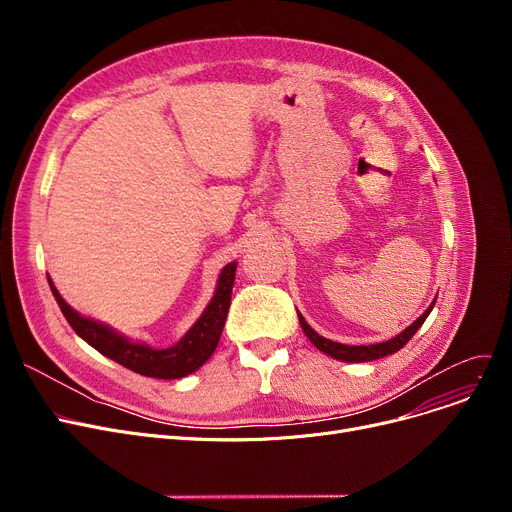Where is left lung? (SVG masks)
Here are the masks:
<instances>
[{"label":"left lung","mask_w":512,"mask_h":512,"mask_svg":"<svg viewBox=\"0 0 512 512\" xmlns=\"http://www.w3.org/2000/svg\"><path fill=\"white\" fill-rule=\"evenodd\" d=\"M434 305H436V301H434L432 305H429V309H427L419 319H415L413 324H411L405 332H400L398 336H394V338L388 340V342L369 344V346H348V344L332 342V340H328V338H324V336H319V334L307 324L305 317H303L301 313H299V321H301V328H303L305 336L319 348L321 353H326L328 357H334V359L346 361V363H365V361H375V359H382V357H388V355L400 351V348L405 346V344L413 338V334L423 326V321L427 319L429 311L434 309Z\"/></svg>","instance_id":"1"}]
</instances>
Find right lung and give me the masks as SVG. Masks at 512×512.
<instances>
[{
	"label": "right lung",
	"mask_w": 512,
	"mask_h": 512,
	"mask_svg": "<svg viewBox=\"0 0 512 512\" xmlns=\"http://www.w3.org/2000/svg\"><path fill=\"white\" fill-rule=\"evenodd\" d=\"M234 274L236 263H228L220 274L218 288H215L213 299L203 311V315L195 321V326L182 336L180 342L168 348H151L141 342H132L107 326H101L89 317L78 315L60 297V292L51 284V280L49 286L72 330L85 342H89L95 351L124 365L134 373L147 375V378L178 380L188 373L197 371L213 355L215 346H218L230 309Z\"/></svg>",
	"instance_id": "obj_1"
}]
</instances>
